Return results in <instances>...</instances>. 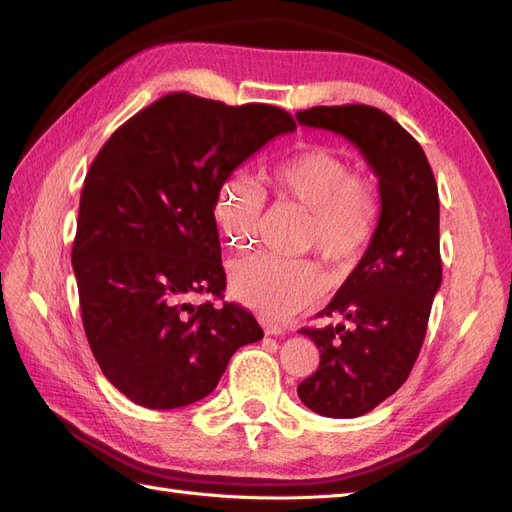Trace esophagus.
I'll return each mask as SVG.
<instances>
[{
  "mask_svg": "<svg viewBox=\"0 0 512 512\" xmlns=\"http://www.w3.org/2000/svg\"><path fill=\"white\" fill-rule=\"evenodd\" d=\"M260 324H262V329H265V333L267 335H284V329L280 327V324H273V322H269V320H260Z\"/></svg>",
  "mask_w": 512,
  "mask_h": 512,
  "instance_id": "obj_1",
  "label": "esophagus"
}]
</instances>
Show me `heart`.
<instances>
[{"label": "heart", "instance_id": "1", "mask_svg": "<svg viewBox=\"0 0 512 512\" xmlns=\"http://www.w3.org/2000/svg\"><path fill=\"white\" fill-rule=\"evenodd\" d=\"M277 198L305 209L303 247H312L335 271L352 269L376 237L380 196L376 185L352 175V164L327 145H307L262 173ZM265 190L241 173L224 177L215 190L213 213L232 250L245 252L265 226ZM235 297L267 318L301 312L320 292L312 260L254 254L230 271Z\"/></svg>", "mask_w": 512, "mask_h": 512}]
</instances>
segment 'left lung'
<instances>
[{
	"label": "left lung",
	"mask_w": 512,
	"mask_h": 512,
	"mask_svg": "<svg viewBox=\"0 0 512 512\" xmlns=\"http://www.w3.org/2000/svg\"><path fill=\"white\" fill-rule=\"evenodd\" d=\"M297 119L348 138L378 177L376 237L320 312L348 324L301 329L320 352L297 389L301 401L322 416L354 418L391 397L421 352L442 284L438 185L423 147L376 106H314Z\"/></svg>",
	"instance_id": "obj_1"
}]
</instances>
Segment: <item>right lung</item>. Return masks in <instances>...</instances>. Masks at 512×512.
Masks as SVG:
<instances>
[{
	"label": "right lung",
	"mask_w": 512,
	"mask_h": 512,
	"mask_svg": "<svg viewBox=\"0 0 512 512\" xmlns=\"http://www.w3.org/2000/svg\"><path fill=\"white\" fill-rule=\"evenodd\" d=\"M292 130L277 106L168 94L123 123L91 162L72 267L91 352L134 404H194L218 386L232 354L262 339L241 305L190 299L226 290L213 215L220 181Z\"/></svg>",
	"instance_id": "1"
}]
</instances>
